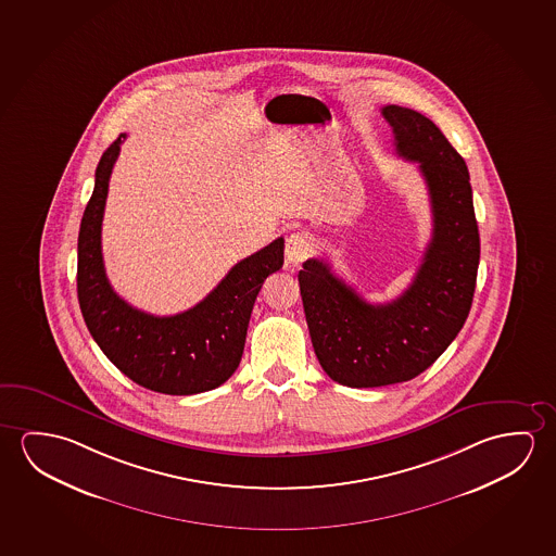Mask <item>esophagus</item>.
Segmentation results:
<instances>
[{
  "label": "esophagus",
  "instance_id": "esophagus-1",
  "mask_svg": "<svg viewBox=\"0 0 556 556\" xmlns=\"http://www.w3.org/2000/svg\"><path fill=\"white\" fill-rule=\"evenodd\" d=\"M316 239L308 231L292 232L285 242V256L291 264L299 265L314 254Z\"/></svg>",
  "mask_w": 556,
  "mask_h": 556
}]
</instances>
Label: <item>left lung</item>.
<instances>
[{
	"label": "left lung",
	"mask_w": 556,
	"mask_h": 556,
	"mask_svg": "<svg viewBox=\"0 0 556 556\" xmlns=\"http://www.w3.org/2000/svg\"><path fill=\"white\" fill-rule=\"evenodd\" d=\"M396 154L418 162L431 198L433 235L410 287L387 304H369L324 260H306L299 282L309 337L325 374L346 387L410 381L435 362L470 314L479 232L470 173L426 115L384 105Z\"/></svg>",
	"instance_id": "left-lung-1"
}]
</instances>
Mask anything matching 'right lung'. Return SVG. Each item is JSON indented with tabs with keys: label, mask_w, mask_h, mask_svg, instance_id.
I'll return each instance as SVG.
<instances>
[{
	"label": "right lung",
	"mask_w": 556,
	"mask_h": 556,
	"mask_svg": "<svg viewBox=\"0 0 556 556\" xmlns=\"http://www.w3.org/2000/svg\"><path fill=\"white\" fill-rule=\"evenodd\" d=\"M119 135L96 167L92 198L78 231L77 292L86 327L103 354L135 383L163 394H197L225 383L239 368L248 321L267 275L282 267L285 240L244 257L194 308L152 316L132 308L108 281L102 219Z\"/></svg>",
	"instance_id": "obj_1"
}]
</instances>
